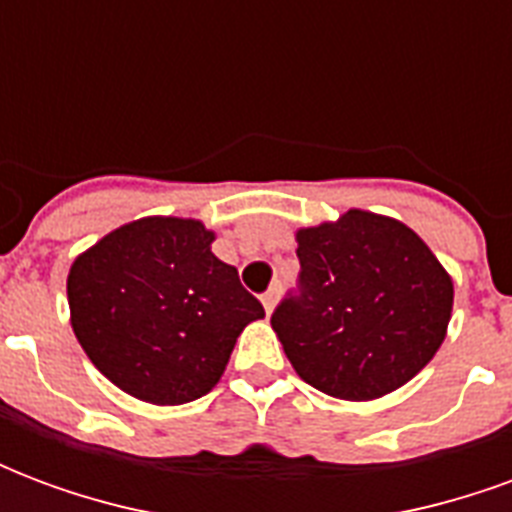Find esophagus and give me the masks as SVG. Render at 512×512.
I'll return each mask as SVG.
<instances>
[{
  "instance_id": "34e87169",
  "label": "esophagus",
  "mask_w": 512,
  "mask_h": 512,
  "mask_svg": "<svg viewBox=\"0 0 512 512\" xmlns=\"http://www.w3.org/2000/svg\"><path fill=\"white\" fill-rule=\"evenodd\" d=\"M260 301H263V307H266V312L274 310V304H277V285H271V288L260 296Z\"/></svg>"
}]
</instances>
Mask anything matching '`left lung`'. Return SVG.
Instances as JSON below:
<instances>
[{
  "mask_svg": "<svg viewBox=\"0 0 512 512\" xmlns=\"http://www.w3.org/2000/svg\"><path fill=\"white\" fill-rule=\"evenodd\" d=\"M301 271L271 326L304 381L343 400H373L414 378L439 351L452 282L417 233L348 211L299 230Z\"/></svg>",
  "mask_w": 512,
  "mask_h": 512,
  "instance_id": "obj_1",
  "label": "left lung"
}]
</instances>
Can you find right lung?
<instances>
[{"label": "right lung", "mask_w": 512, "mask_h": 512, "mask_svg": "<svg viewBox=\"0 0 512 512\" xmlns=\"http://www.w3.org/2000/svg\"><path fill=\"white\" fill-rule=\"evenodd\" d=\"M211 241L194 219H139L71 266L76 340L128 395L156 406L208 395L238 334L266 315Z\"/></svg>", "instance_id": "right-lung-1"}]
</instances>
